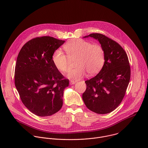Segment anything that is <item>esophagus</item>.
<instances>
[{
	"instance_id": "1",
	"label": "esophagus",
	"mask_w": 148,
	"mask_h": 148,
	"mask_svg": "<svg viewBox=\"0 0 148 148\" xmlns=\"http://www.w3.org/2000/svg\"><path fill=\"white\" fill-rule=\"evenodd\" d=\"M78 82V80H74V79H71L70 81V84H71V85H73V84H75L76 82Z\"/></svg>"
}]
</instances>
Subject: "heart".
Instances as JSON below:
<instances>
[{
  "label": "heart",
  "instance_id": "obj_1",
  "mask_svg": "<svg viewBox=\"0 0 148 148\" xmlns=\"http://www.w3.org/2000/svg\"><path fill=\"white\" fill-rule=\"evenodd\" d=\"M64 49L67 56L58 49L54 52L52 60L56 68L62 73L68 72L70 69V60H76L77 67L67 75L70 78H81L86 72L90 76L94 75L104 65L105 51L99 45H92L86 40L74 39L66 43Z\"/></svg>",
  "mask_w": 148,
  "mask_h": 148
}]
</instances>
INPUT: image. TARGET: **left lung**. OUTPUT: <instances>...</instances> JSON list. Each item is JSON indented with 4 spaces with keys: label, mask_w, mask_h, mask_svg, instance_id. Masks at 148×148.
I'll list each match as a JSON object with an SVG mask.
<instances>
[{
    "label": "left lung",
    "mask_w": 148,
    "mask_h": 148,
    "mask_svg": "<svg viewBox=\"0 0 148 148\" xmlns=\"http://www.w3.org/2000/svg\"><path fill=\"white\" fill-rule=\"evenodd\" d=\"M97 40L105 54L104 65L94 77L85 81L87 88L82 94L86 107L99 114L115 110L122 101L131 77L128 56L116 41L100 33L84 37Z\"/></svg>",
    "instance_id": "obj_1"
}]
</instances>
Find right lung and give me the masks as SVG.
Masks as SVG:
<instances>
[{"mask_svg": "<svg viewBox=\"0 0 148 148\" xmlns=\"http://www.w3.org/2000/svg\"><path fill=\"white\" fill-rule=\"evenodd\" d=\"M64 42L50 36L36 37L27 42L18 54L15 86L25 107L37 116H50L62 106L69 80L56 68L52 57Z\"/></svg>", "mask_w": 148, "mask_h": 148, "instance_id": "1", "label": "right lung"}]
</instances>
